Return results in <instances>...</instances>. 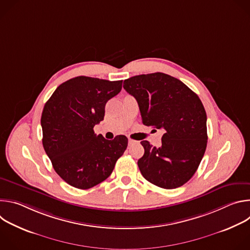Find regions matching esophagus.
<instances>
[{"mask_svg":"<svg viewBox=\"0 0 250 250\" xmlns=\"http://www.w3.org/2000/svg\"><path fill=\"white\" fill-rule=\"evenodd\" d=\"M135 142H136L135 140H133V139H131V138H128V145H129V146L135 144Z\"/></svg>","mask_w":250,"mask_h":250,"instance_id":"esophagus-1","label":"esophagus"}]
</instances>
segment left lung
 I'll list each match as a JSON object with an SVG mask.
<instances>
[{
	"label": "left lung",
	"instance_id": "8db88e82",
	"mask_svg": "<svg viewBox=\"0 0 250 250\" xmlns=\"http://www.w3.org/2000/svg\"><path fill=\"white\" fill-rule=\"evenodd\" d=\"M124 89L138 104L142 123L163 129L162 146L140 144L145 154L137 161L146 179L163 189H175L188 182L205 154L207 115L196 93L170 75L156 72L130 77Z\"/></svg>",
	"mask_w": 250,
	"mask_h": 250
}]
</instances>
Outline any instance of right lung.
Here are the masks:
<instances>
[{
	"instance_id": "obj_1",
	"label": "right lung",
	"mask_w": 250,
	"mask_h": 250,
	"mask_svg": "<svg viewBox=\"0 0 250 250\" xmlns=\"http://www.w3.org/2000/svg\"><path fill=\"white\" fill-rule=\"evenodd\" d=\"M123 81L78 76L54 91L42 115V145L55 172L69 185L90 189L108 178L127 146V138L104 139L94 132L104 105Z\"/></svg>"
}]
</instances>
